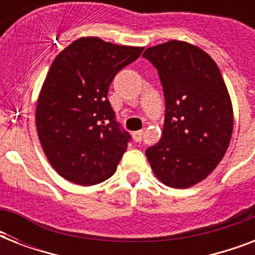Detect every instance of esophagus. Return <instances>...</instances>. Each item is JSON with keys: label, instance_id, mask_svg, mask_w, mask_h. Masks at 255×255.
I'll return each mask as SVG.
<instances>
[{"label": "esophagus", "instance_id": "34e87169", "mask_svg": "<svg viewBox=\"0 0 255 255\" xmlns=\"http://www.w3.org/2000/svg\"><path fill=\"white\" fill-rule=\"evenodd\" d=\"M143 135H144V131H136L132 133V136H133V140H135V141H141V139H143Z\"/></svg>", "mask_w": 255, "mask_h": 255}]
</instances>
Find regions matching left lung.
<instances>
[{
    "label": "left lung",
    "mask_w": 255,
    "mask_h": 255,
    "mask_svg": "<svg viewBox=\"0 0 255 255\" xmlns=\"http://www.w3.org/2000/svg\"><path fill=\"white\" fill-rule=\"evenodd\" d=\"M159 73L165 98L163 136L145 151L160 181L185 189L202 181L225 156L233 133V106L216 62L184 41L143 54Z\"/></svg>",
    "instance_id": "8db88e82"
}]
</instances>
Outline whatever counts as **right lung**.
<instances>
[{"label": "right lung", "instance_id": "obj_1", "mask_svg": "<svg viewBox=\"0 0 255 255\" xmlns=\"http://www.w3.org/2000/svg\"><path fill=\"white\" fill-rule=\"evenodd\" d=\"M143 50L82 37L55 57L38 96L35 124L46 157L63 178L90 186L115 173L131 136L115 120L108 88Z\"/></svg>", "mask_w": 255, "mask_h": 255}]
</instances>
